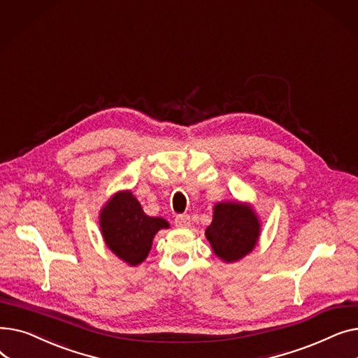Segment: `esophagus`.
Segmentation results:
<instances>
[{
    "mask_svg": "<svg viewBox=\"0 0 358 358\" xmlns=\"http://www.w3.org/2000/svg\"><path fill=\"white\" fill-rule=\"evenodd\" d=\"M174 223L178 228H189L190 227V216L189 215H177L174 219Z\"/></svg>",
    "mask_w": 358,
    "mask_h": 358,
    "instance_id": "obj_1",
    "label": "esophagus"
}]
</instances>
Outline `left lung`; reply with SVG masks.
<instances>
[{
	"label": "left lung",
	"instance_id": "8db88e82",
	"mask_svg": "<svg viewBox=\"0 0 358 358\" xmlns=\"http://www.w3.org/2000/svg\"><path fill=\"white\" fill-rule=\"evenodd\" d=\"M259 235V222L251 208L241 203L215 206L213 222L206 229V238L217 257L227 262L238 261L252 251Z\"/></svg>",
	"mask_w": 358,
	"mask_h": 358
}]
</instances>
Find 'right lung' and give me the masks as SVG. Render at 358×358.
Here are the masks:
<instances>
[{
  "label": "right lung",
  "instance_id": "1",
  "mask_svg": "<svg viewBox=\"0 0 358 358\" xmlns=\"http://www.w3.org/2000/svg\"><path fill=\"white\" fill-rule=\"evenodd\" d=\"M100 224L107 247L130 266L141 264L155 234L168 228L165 219L145 215L130 192L113 196L101 212Z\"/></svg>",
  "mask_w": 358,
  "mask_h": 358
}]
</instances>
